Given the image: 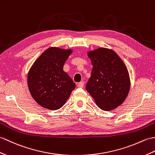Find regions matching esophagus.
I'll list each match as a JSON object with an SVG mask.
<instances>
[{
	"label": "esophagus",
	"instance_id": "obj_1",
	"mask_svg": "<svg viewBox=\"0 0 155 155\" xmlns=\"http://www.w3.org/2000/svg\"><path fill=\"white\" fill-rule=\"evenodd\" d=\"M84 82H80L79 83H78L77 84V86L78 88H82L84 86Z\"/></svg>",
	"mask_w": 155,
	"mask_h": 155
}]
</instances>
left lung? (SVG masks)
Segmentation results:
<instances>
[{
    "label": "left lung",
    "instance_id": "left-lung-1",
    "mask_svg": "<svg viewBox=\"0 0 155 155\" xmlns=\"http://www.w3.org/2000/svg\"><path fill=\"white\" fill-rule=\"evenodd\" d=\"M87 55L93 68L86 91L101 110L116 109L125 101L130 89L127 67L112 49L99 48Z\"/></svg>",
    "mask_w": 155,
    "mask_h": 155
}]
</instances>
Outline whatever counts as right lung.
I'll return each mask as SVG.
<instances>
[{
  "mask_svg": "<svg viewBox=\"0 0 155 155\" xmlns=\"http://www.w3.org/2000/svg\"><path fill=\"white\" fill-rule=\"evenodd\" d=\"M71 49L51 47L35 61L28 74V86L35 101L44 108L56 110L66 103L76 87L63 71Z\"/></svg>",
  "mask_w": 155,
  "mask_h": 155,
  "instance_id": "1",
  "label": "right lung"
}]
</instances>
